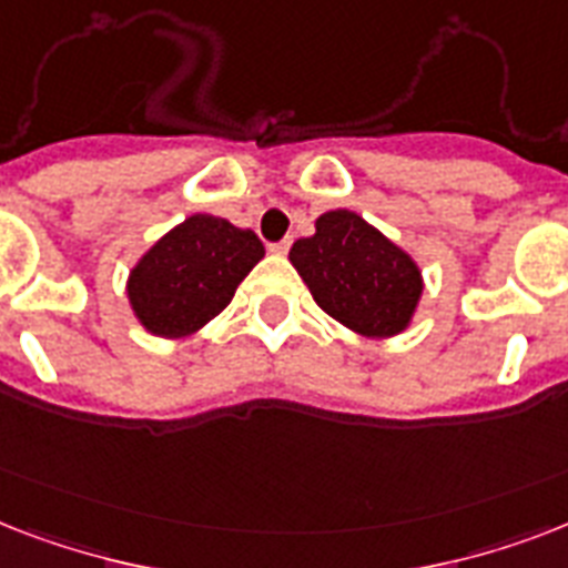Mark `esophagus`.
I'll return each instance as SVG.
<instances>
[{"mask_svg":"<svg viewBox=\"0 0 568 568\" xmlns=\"http://www.w3.org/2000/svg\"><path fill=\"white\" fill-rule=\"evenodd\" d=\"M288 247H292V239H285V241H276V244H271V253H274V256H285V253H288Z\"/></svg>","mask_w":568,"mask_h":568,"instance_id":"obj_1","label":"esophagus"}]
</instances>
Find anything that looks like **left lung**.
Masks as SVG:
<instances>
[{"mask_svg": "<svg viewBox=\"0 0 568 568\" xmlns=\"http://www.w3.org/2000/svg\"><path fill=\"white\" fill-rule=\"evenodd\" d=\"M288 258L321 310L356 336L392 338L413 324L422 267L363 214L324 212L315 235L294 241Z\"/></svg>", "mask_w": 568, "mask_h": 568, "instance_id": "left-lung-1", "label": "left lung"}]
</instances>
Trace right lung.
I'll return each mask as SVG.
<instances>
[{"mask_svg":"<svg viewBox=\"0 0 568 568\" xmlns=\"http://www.w3.org/2000/svg\"><path fill=\"white\" fill-rule=\"evenodd\" d=\"M253 230L214 214H191L168 230L126 280L132 315L150 336L182 342L230 306L241 280L262 262Z\"/></svg>","mask_w":568,"mask_h":568,"instance_id":"right-lung-1","label":"right lung"}]
</instances>
